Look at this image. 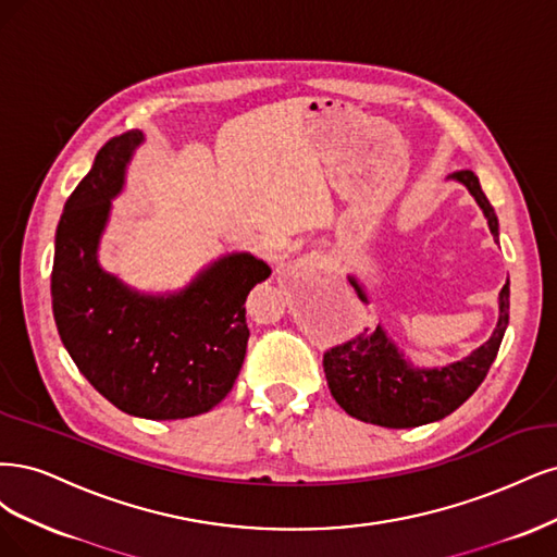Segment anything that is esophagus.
I'll return each mask as SVG.
<instances>
[{
  "instance_id": "esophagus-1",
  "label": "esophagus",
  "mask_w": 557,
  "mask_h": 557,
  "mask_svg": "<svg viewBox=\"0 0 557 557\" xmlns=\"http://www.w3.org/2000/svg\"><path fill=\"white\" fill-rule=\"evenodd\" d=\"M319 268V255L310 252V255H302L296 261H292L289 265L284 268L282 273H296V275H310Z\"/></svg>"
}]
</instances>
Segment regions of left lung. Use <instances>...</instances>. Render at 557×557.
Returning a JSON list of instances; mask_svg holds the SVG:
<instances>
[{"label":"left lung","mask_w":557,"mask_h":557,"mask_svg":"<svg viewBox=\"0 0 557 557\" xmlns=\"http://www.w3.org/2000/svg\"><path fill=\"white\" fill-rule=\"evenodd\" d=\"M451 177L470 189L497 238L495 210L483 194L479 177L472 171H458ZM351 284L363 298V289L354 277ZM507 324L509 280L499 292V321L493 337L454 366L435 370L411 368L380 326L372 331L363 329V333L349 337L347 343L324 351L331 396L349 417L374 425L414 428L440 421L456 411L486 380Z\"/></svg>","instance_id":"8db88e82"}]
</instances>
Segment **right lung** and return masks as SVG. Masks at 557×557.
<instances>
[{"mask_svg":"<svg viewBox=\"0 0 557 557\" xmlns=\"http://www.w3.org/2000/svg\"><path fill=\"white\" fill-rule=\"evenodd\" d=\"M140 140L138 129L106 140L66 199L52 314L69 356L106 400L143 419H187L236 384L249 339L245 300L271 268L252 255H228L175 296H140L103 273L99 238Z\"/></svg>","mask_w":557,"mask_h":557,"instance_id":"right-lung-1","label":"right lung"}]
</instances>
